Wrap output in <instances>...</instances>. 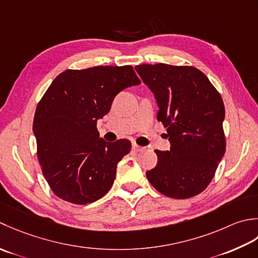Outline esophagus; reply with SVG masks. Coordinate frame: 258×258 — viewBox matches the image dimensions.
Returning <instances> with one entry per match:
<instances>
[{
    "mask_svg": "<svg viewBox=\"0 0 258 258\" xmlns=\"http://www.w3.org/2000/svg\"><path fill=\"white\" fill-rule=\"evenodd\" d=\"M133 149H134L135 151H137V152H139V151H144V150H145L144 147L138 146L137 144H133Z\"/></svg>",
    "mask_w": 258,
    "mask_h": 258,
    "instance_id": "34e87169",
    "label": "esophagus"
}]
</instances>
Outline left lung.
Segmentation results:
<instances>
[{
  "label": "left lung",
  "mask_w": 258,
  "mask_h": 258,
  "mask_svg": "<svg viewBox=\"0 0 258 258\" xmlns=\"http://www.w3.org/2000/svg\"><path fill=\"white\" fill-rule=\"evenodd\" d=\"M158 104L157 119L167 128L170 150H155L154 169L146 172L162 195L190 198L207 188L226 149L225 107L218 91L194 67L137 66Z\"/></svg>",
  "instance_id": "left-lung-1"
}]
</instances>
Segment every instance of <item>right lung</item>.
<instances>
[{"mask_svg": "<svg viewBox=\"0 0 258 258\" xmlns=\"http://www.w3.org/2000/svg\"><path fill=\"white\" fill-rule=\"evenodd\" d=\"M140 83L131 66L66 70L51 83L36 107L33 133L42 172L57 197L86 205L109 191L131 143L104 141L97 121L120 91Z\"/></svg>", "mask_w": 258, "mask_h": 258, "instance_id": "right-lung-1", "label": "right lung"}]
</instances>
